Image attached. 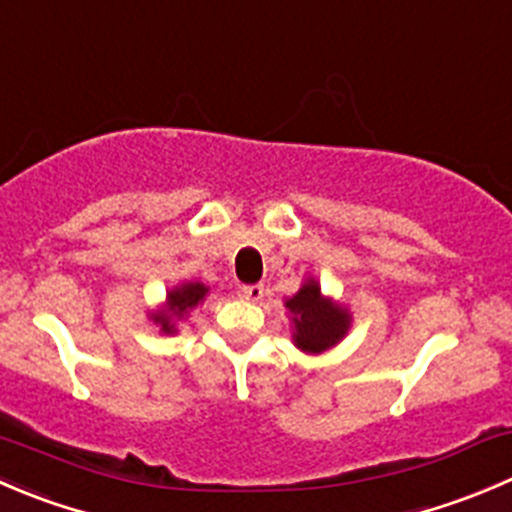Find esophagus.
<instances>
[{"mask_svg": "<svg viewBox=\"0 0 512 512\" xmlns=\"http://www.w3.org/2000/svg\"><path fill=\"white\" fill-rule=\"evenodd\" d=\"M240 292H242V297H245V300L257 302V300H262V295H265V287H262V285H242Z\"/></svg>", "mask_w": 512, "mask_h": 512, "instance_id": "esophagus-1", "label": "esophagus"}]
</instances>
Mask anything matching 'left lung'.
I'll list each match as a JSON object with an SVG mask.
<instances>
[{
  "instance_id": "8db88e82",
  "label": "left lung",
  "mask_w": 512,
  "mask_h": 512,
  "mask_svg": "<svg viewBox=\"0 0 512 512\" xmlns=\"http://www.w3.org/2000/svg\"><path fill=\"white\" fill-rule=\"evenodd\" d=\"M287 307L295 312V342L305 352L327 350L350 325L345 310L322 300L317 282H307L292 300H287Z\"/></svg>"
}]
</instances>
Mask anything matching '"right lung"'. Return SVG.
Masks as SVG:
<instances>
[{"label":"right lung","mask_w":512,"mask_h":512,"mask_svg":"<svg viewBox=\"0 0 512 512\" xmlns=\"http://www.w3.org/2000/svg\"><path fill=\"white\" fill-rule=\"evenodd\" d=\"M205 292H207V287L200 285V282H195V285H182L180 290H172L170 292V307H167V312H162V315L155 317L157 322H162V330L172 332L170 315H182L185 310L195 307L197 302L205 297Z\"/></svg>","instance_id":"right-lung-1"}]
</instances>
